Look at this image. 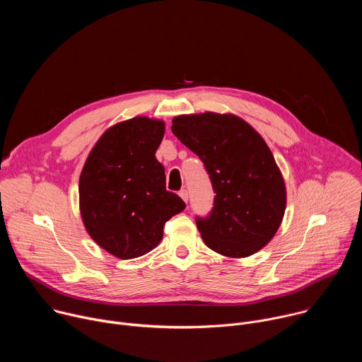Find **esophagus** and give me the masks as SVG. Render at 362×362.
Wrapping results in <instances>:
<instances>
[{"label": "esophagus", "mask_w": 362, "mask_h": 362, "mask_svg": "<svg viewBox=\"0 0 362 362\" xmlns=\"http://www.w3.org/2000/svg\"><path fill=\"white\" fill-rule=\"evenodd\" d=\"M179 196L187 203V200H189V194H187V190L186 189H182L180 192H179Z\"/></svg>", "instance_id": "1"}]
</instances>
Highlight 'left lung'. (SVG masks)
<instances>
[{"label":"left lung","mask_w":362,"mask_h":362,"mask_svg":"<svg viewBox=\"0 0 362 362\" xmlns=\"http://www.w3.org/2000/svg\"><path fill=\"white\" fill-rule=\"evenodd\" d=\"M172 123L173 134L203 162L216 193L209 215L196 218L206 246L229 257L261 250L286 208L284 177L265 140L233 115L208 112Z\"/></svg>","instance_id":"1"}]
</instances>
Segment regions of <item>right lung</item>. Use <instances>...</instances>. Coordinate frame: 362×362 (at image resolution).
<instances>
[{
	"label": "right lung",
	"instance_id": "add662e5",
	"mask_svg": "<svg viewBox=\"0 0 362 362\" xmlns=\"http://www.w3.org/2000/svg\"><path fill=\"white\" fill-rule=\"evenodd\" d=\"M165 123L147 117L122 122L103 133L80 175V212L93 240L120 259L151 250L165 223L186 204L166 190L156 150Z\"/></svg>",
	"mask_w": 362,
	"mask_h": 362
}]
</instances>
